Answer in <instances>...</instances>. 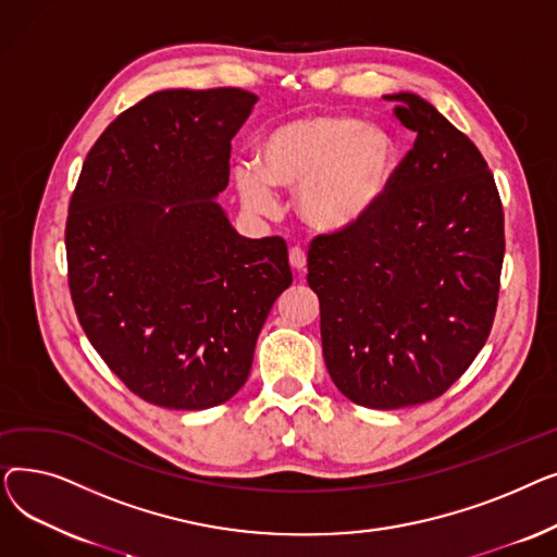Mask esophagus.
I'll return each instance as SVG.
<instances>
[{
	"mask_svg": "<svg viewBox=\"0 0 557 557\" xmlns=\"http://www.w3.org/2000/svg\"><path fill=\"white\" fill-rule=\"evenodd\" d=\"M288 261H290V267H294L296 271H305L307 269V255H305L302 248H290Z\"/></svg>",
	"mask_w": 557,
	"mask_h": 557,
	"instance_id": "1",
	"label": "esophagus"
}]
</instances>
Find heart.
<instances>
[{"instance_id": "b5f03b06", "label": "heart", "mask_w": 557, "mask_h": 557, "mask_svg": "<svg viewBox=\"0 0 557 557\" xmlns=\"http://www.w3.org/2000/svg\"><path fill=\"white\" fill-rule=\"evenodd\" d=\"M395 153L384 128L336 112L302 114L263 135L257 164H237L234 183L244 208L257 216L277 212L273 187L296 189L302 223L338 234L374 212L391 185Z\"/></svg>"}]
</instances>
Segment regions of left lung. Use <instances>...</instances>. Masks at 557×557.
I'll return each mask as SVG.
<instances>
[{"instance_id": "obj_1", "label": "left lung", "mask_w": 557, "mask_h": 557, "mask_svg": "<svg viewBox=\"0 0 557 557\" xmlns=\"http://www.w3.org/2000/svg\"><path fill=\"white\" fill-rule=\"evenodd\" d=\"M416 144L374 212L320 234L307 282L320 300L336 388L393 411L441 397L492 330L504 263V208L470 137L413 92L386 95Z\"/></svg>"}]
</instances>
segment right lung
Listing matches in <instances>:
<instances>
[{
  "label": "right lung",
  "instance_id": "obj_1",
  "mask_svg": "<svg viewBox=\"0 0 557 557\" xmlns=\"http://www.w3.org/2000/svg\"><path fill=\"white\" fill-rule=\"evenodd\" d=\"M257 95L153 92L87 153L65 227L85 336L141 399L175 411L227 401L294 282L284 239H248L216 202L230 141Z\"/></svg>",
  "mask_w": 557,
  "mask_h": 557
}]
</instances>
